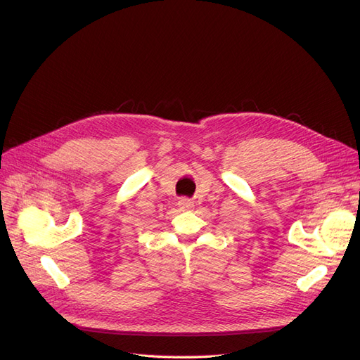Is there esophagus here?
Wrapping results in <instances>:
<instances>
[{
  "label": "esophagus",
  "instance_id": "esophagus-1",
  "mask_svg": "<svg viewBox=\"0 0 360 360\" xmlns=\"http://www.w3.org/2000/svg\"><path fill=\"white\" fill-rule=\"evenodd\" d=\"M179 207L181 210H191L193 207V201H191L189 198H180L179 200Z\"/></svg>",
  "mask_w": 360,
  "mask_h": 360
}]
</instances>
